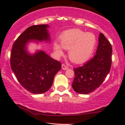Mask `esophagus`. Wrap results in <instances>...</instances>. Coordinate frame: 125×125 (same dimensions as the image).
Wrapping results in <instances>:
<instances>
[{"label": "esophagus", "instance_id": "esophagus-1", "mask_svg": "<svg viewBox=\"0 0 125 125\" xmlns=\"http://www.w3.org/2000/svg\"><path fill=\"white\" fill-rule=\"evenodd\" d=\"M62 68L63 70H66L68 69V66L66 65L65 64L63 63L62 64Z\"/></svg>", "mask_w": 125, "mask_h": 125}]
</instances>
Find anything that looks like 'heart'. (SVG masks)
Here are the masks:
<instances>
[{"instance_id": "obj_1", "label": "heart", "mask_w": 125, "mask_h": 125, "mask_svg": "<svg viewBox=\"0 0 125 125\" xmlns=\"http://www.w3.org/2000/svg\"><path fill=\"white\" fill-rule=\"evenodd\" d=\"M61 45L55 42L54 51L59 56L63 54V48L69 50V57L73 62H84L92 55L96 46L97 39L94 34L79 29L66 31L61 36Z\"/></svg>"}]
</instances>
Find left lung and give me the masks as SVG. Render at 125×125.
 <instances>
[{"instance_id": "8db88e82", "label": "left lung", "mask_w": 125, "mask_h": 125, "mask_svg": "<svg viewBox=\"0 0 125 125\" xmlns=\"http://www.w3.org/2000/svg\"><path fill=\"white\" fill-rule=\"evenodd\" d=\"M112 53L111 44L100 33L96 54L82 66L73 69L75 76L72 86L76 92L88 94L101 85L110 71Z\"/></svg>"}]
</instances>
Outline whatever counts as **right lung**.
I'll use <instances>...</instances> for the list:
<instances>
[{"label":"right lung","mask_w":125,"mask_h":125,"mask_svg":"<svg viewBox=\"0 0 125 125\" xmlns=\"http://www.w3.org/2000/svg\"><path fill=\"white\" fill-rule=\"evenodd\" d=\"M47 25L29 27L16 40L10 54V66L19 82L33 94H41L51 88L57 72L61 70V63L43 51L31 55L27 52L26 44L31 40L49 41Z\"/></svg>","instance_id":"right-lung-1"}]
</instances>
